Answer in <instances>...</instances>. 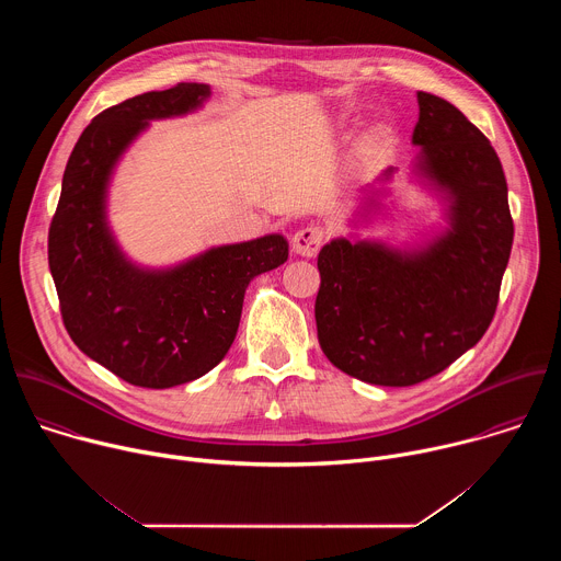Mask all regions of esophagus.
Masks as SVG:
<instances>
[{
  "label": "esophagus",
  "mask_w": 561,
  "mask_h": 561,
  "mask_svg": "<svg viewBox=\"0 0 561 561\" xmlns=\"http://www.w3.org/2000/svg\"><path fill=\"white\" fill-rule=\"evenodd\" d=\"M324 244V228L304 226L293 234V251L301 257H314Z\"/></svg>",
  "instance_id": "obj_1"
}]
</instances>
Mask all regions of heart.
Segmentation results:
<instances>
[{
  "label": "heart",
  "instance_id": "heart-1",
  "mask_svg": "<svg viewBox=\"0 0 561 561\" xmlns=\"http://www.w3.org/2000/svg\"><path fill=\"white\" fill-rule=\"evenodd\" d=\"M392 144V135L388 128H373L364 139H362V152L366 154H381L388 150Z\"/></svg>",
  "mask_w": 561,
  "mask_h": 561
}]
</instances>
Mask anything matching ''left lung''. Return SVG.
<instances>
[{
    "mask_svg": "<svg viewBox=\"0 0 561 561\" xmlns=\"http://www.w3.org/2000/svg\"><path fill=\"white\" fill-rule=\"evenodd\" d=\"M417 104V171L446 193L450 226L420 251L340 237L317 257L319 346L340 370L377 386L420 383L484 337L515 232L486 135L437 95L420 91Z\"/></svg>",
    "mask_w": 561,
    "mask_h": 561,
    "instance_id": "obj_1",
    "label": "left lung"
}]
</instances>
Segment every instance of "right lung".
Returning a JSON list of instances; mask_svg holds the SVG:
<instances>
[{
    "label": "right lung",
    "instance_id": "add662e5",
    "mask_svg": "<svg viewBox=\"0 0 561 561\" xmlns=\"http://www.w3.org/2000/svg\"><path fill=\"white\" fill-rule=\"evenodd\" d=\"M210 95L178 84L102 111L77 139L48 230V266L77 348L124 381L171 388L228 353L253 277L282 266V234L210 249L175 268L146 271L119 251L106 221L113 169L150 119L186 115Z\"/></svg>",
    "mask_w": 561,
    "mask_h": 561
}]
</instances>
